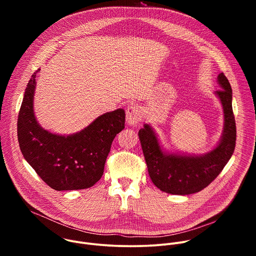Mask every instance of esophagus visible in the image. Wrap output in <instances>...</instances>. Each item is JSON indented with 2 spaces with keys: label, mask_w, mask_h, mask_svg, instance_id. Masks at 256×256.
<instances>
[{
  "label": "esophagus",
  "mask_w": 256,
  "mask_h": 256,
  "mask_svg": "<svg viewBox=\"0 0 256 256\" xmlns=\"http://www.w3.org/2000/svg\"><path fill=\"white\" fill-rule=\"evenodd\" d=\"M126 122L130 126H136L142 120V112L136 104H130L126 108Z\"/></svg>",
  "instance_id": "34e87169"
}]
</instances>
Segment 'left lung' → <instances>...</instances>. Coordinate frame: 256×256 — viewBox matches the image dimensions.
I'll use <instances>...</instances> for the list:
<instances>
[{
    "instance_id": "8db88e82",
    "label": "left lung",
    "mask_w": 256,
    "mask_h": 256,
    "mask_svg": "<svg viewBox=\"0 0 256 256\" xmlns=\"http://www.w3.org/2000/svg\"><path fill=\"white\" fill-rule=\"evenodd\" d=\"M216 91L224 109V132L221 142L204 156H180L165 154L160 148L152 128L144 124L138 132L144 157L153 184L160 190L171 194H192L206 188L221 173L235 150L236 122L232 108V88L220 72Z\"/></svg>"
}]
</instances>
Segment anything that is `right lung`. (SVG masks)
I'll return each instance as SVG.
<instances>
[{"label": "right lung", "mask_w": 256, "mask_h": 256, "mask_svg": "<svg viewBox=\"0 0 256 256\" xmlns=\"http://www.w3.org/2000/svg\"><path fill=\"white\" fill-rule=\"evenodd\" d=\"M34 72L25 89L17 122L20 150L38 176L54 190L93 186L101 178L116 136L124 128L126 114L116 109L97 118L72 136H58L40 128L33 114Z\"/></svg>", "instance_id": "add662e5"}]
</instances>
